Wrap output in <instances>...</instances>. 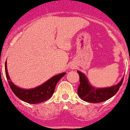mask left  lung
<instances>
[{"instance_id":"obj_1","label":"left lung","mask_w":130,"mask_h":130,"mask_svg":"<svg viewBox=\"0 0 130 130\" xmlns=\"http://www.w3.org/2000/svg\"><path fill=\"white\" fill-rule=\"evenodd\" d=\"M79 75V88L77 93L79 98L85 102L90 103H99L109 100L116 95L123 84L124 77L122 78L118 84L113 86L111 87L95 88L90 84L87 77L84 74L79 71H77Z\"/></svg>"}]
</instances>
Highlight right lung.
I'll return each instance as SVG.
<instances>
[{
	"label": "right lung",
	"instance_id": "right-lung-1",
	"mask_svg": "<svg viewBox=\"0 0 130 130\" xmlns=\"http://www.w3.org/2000/svg\"><path fill=\"white\" fill-rule=\"evenodd\" d=\"M5 74L8 81V84L10 85V88L12 89L13 93L20 100L29 104L41 103L42 102L48 100L53 95L57 83L66 74L65 72H63L53 76L43 84L40 85L35 88L23 89L13 84L12 81H10V76L7 72V62H5Z\"/></svg>",
	"mask_w": 130,
	"mask_h": 130
}]
</instances>
